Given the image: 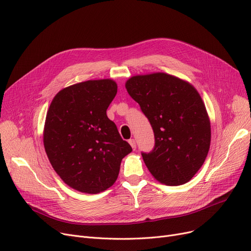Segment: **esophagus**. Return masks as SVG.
Returning a JSON list of instances; mask_svg holds the SVG:
<instances>
[{
    "label": "esophagus",
    "instance_id": "1",
    "mask_svg": "<svg viewBox=\"0 0 251 251\" xmlns=\"http://www.w3.org/2000/svg\"><path fill=\"white\" fill-rule=\"evenodd\" d=\"M129 143H130L131 148H132V149L135 151V150H136V142H135V140H134V139H130V140H129Z\"/></svg>",
    "mask_w": 251,
    "mask_h": 251
}]
</instances>
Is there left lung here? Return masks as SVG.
I'll return each instance as SVG.
<instances>
[{
	"mask_svg": "<svg viewBox=\"0 0 251 251\" xmlns=\"http://www.w3.org/2000/svg\"><path fill=\"white\" fill-rule=\"evenodd\" d=\"M125 87L153 130V151L141 153L152 177L170 186L190 181L206 159L212 137L199 91L188 81L164 72L132 76Z\"/></svg>",
	"mask_w": 251,
	"mask_h": 251,
	"instance_id": "left-lung-1",
	"label": "left lung"
}]
</instances>
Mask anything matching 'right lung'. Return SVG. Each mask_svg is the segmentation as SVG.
<instances>
[{"label": "right lung", "mask_w": 251, "mask_h": 251, "mask_svg": "<svg viewBox=\"0 0 251 251\" xmlns=\"http://www.w3.org/2000/svg\"><path fill=\"white\" fill-rule=\"evenodd\" d=\"M113 79H97L61 89L44 127V146L60 178L79 192L96 194L116 182L122 159L132 151L107 109L117 94Z\"/></svg>", "instance_id": "1"}]
</instances>
